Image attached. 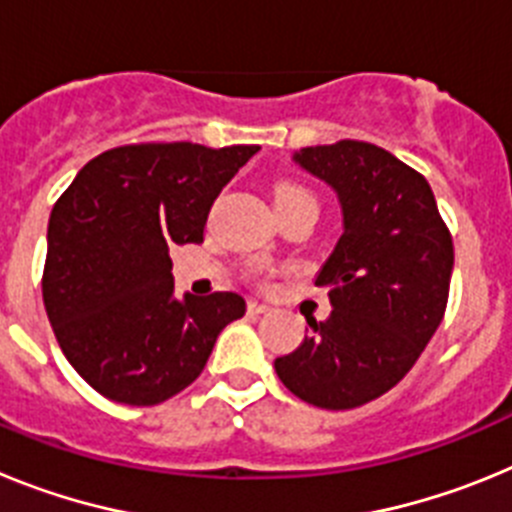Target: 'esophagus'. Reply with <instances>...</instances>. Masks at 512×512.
I'll use <instances>...</instances> for the list:
<instances>
[{
    "label": "esophagus",
    "mask_w": 512,
    "mask_h": 512,
    "mask_svg": "<svg viewBox=\"0 0 512 512\" xmlns=\"http://www.w3.org/2000/svg\"><path fill=\"white\" fill-rule=\"evenodd\" d=\"M246 307H248V315H264V312H269V305L261 300H256V297H251Z\"/></svg>",
    "instance_id": "34e87169"
}]
</instances>
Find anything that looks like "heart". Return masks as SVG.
<instances>
[{
  "mask_svg": "<svg viewBox=\"0 0 512 512\" xmlns=\"http://www.w3.org/2000/svg\"><path fill=\"white\" fill-rule=\"evenodd\" d=\"M300 205L318 207V202H315L310 189H305L302 184H295V182H279L277 187H274V207H277L279 215Z\"/></svg>",
  "mask_w": 512,
  "mask_h": 512,
  "instance_id": "obj_1",
  "label": "heart"
}]
</instances>
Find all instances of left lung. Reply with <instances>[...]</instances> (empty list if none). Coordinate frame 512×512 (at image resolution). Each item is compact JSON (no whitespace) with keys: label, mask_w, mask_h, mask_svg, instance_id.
Wrapping results in <instances>:
<instances>
[{"label":"left lung","mask_w":512,"mask_h":512,"mask_svg":"<svg viewBox=\"0 0 512 512\" xmlns=\"http://www.w3.org/2000/svg\"><path fill=\"white\" fill-rule=\"evenodd\" d=\"M295 161L338 192L343 235L315 279L328 287L330 318H307L312 336L274 369L315 408H361L413 369L441 325L454 241L431 184L390 151L338 140Z\"/></svg>","instance_id":"left-lung-1"}]
</instances>
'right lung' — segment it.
<instances>
[{"label": "right lung", "mask_w": 512, "mask_h": 512, "mask_svg": "<svg viewBox=\"0 0 512 512\" xmlns=\"http://www.w3.org/2000/svg\"><path fill=\"white\" fill-rule=\"evenodd\" d=\"M259 146L133 143L92 158L48 220L43 302L63 356L107 400L158 405L200 377L235 292L174 297L169 248L202 243L215 197Z\"/></svg>", "instance_id": "right-lung-1"}]
</instances>
